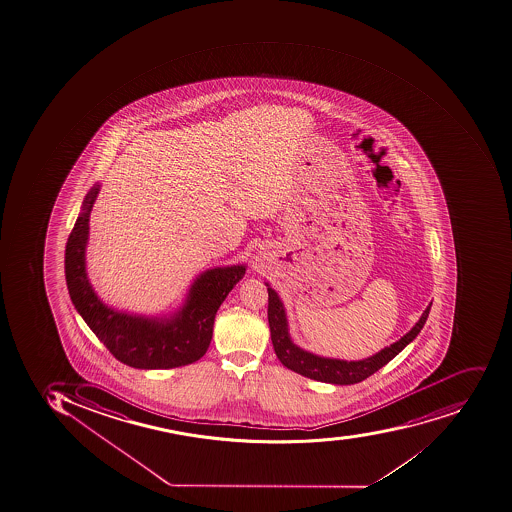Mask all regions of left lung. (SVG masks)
I'll list each match as a JSON object with an SVG mask.
<instances>
[{"label": "left lung", "instance_id": "1", "mask_svg": "<svg viewBox=\"0 0 512 512\" xmlns=\"http://www.w3.org/2000/svg\"><path fill=\"white\" fill-rule=\"evenodd\" d=\"M268 289V322H270L271 341H273L274 353L279 361L287 369L300 373L311 380L330 383V385H354L359 381L369 378L370 375L385 367L391 359L401 353L405 346L415 340L426 324L432 303H429L416 321L412 329L399 338L396 343L381 349L373 356L359 359V361H346L335 357L319 356V354L306 351L298 346L290 335L289 319H287L286 306L273 287L265 282Z\"/></svg>", "mask_w": 512, "mask_h": 512}]
</instances>
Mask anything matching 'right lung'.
I'll return each instance as SVG.
<instances>
[{"label":"right lung","mask_w":512,"mask_h":512,"mask_svg":"<svg viewBox=\"0 0 512 512\" xmlns=\"http://www.w3.org/2000/svg\"><path fill=\"white\" fill-rule=\"evenodd\" d=\"M99 191L96 183L84 198L65 249V279L76 311L110 353L129 367L175 369L199 361L212 340L218 308L244 278L247 266H214L199 273L172 313H129L108 305L92 287L86 270L89 218Z\"/></svg>","instance_id":"obj_1"}]
</instances>
